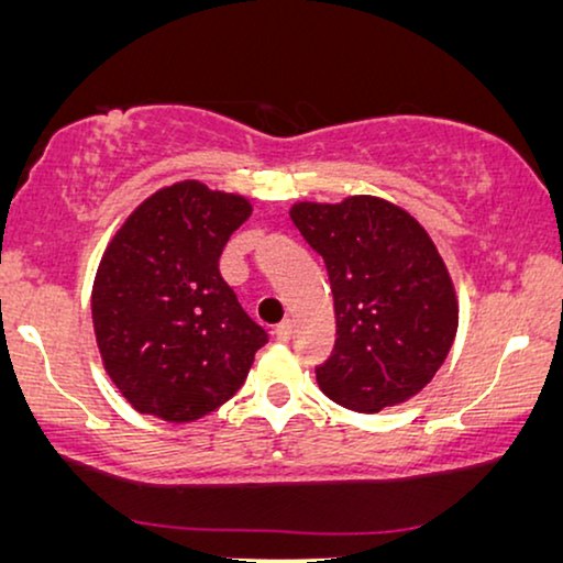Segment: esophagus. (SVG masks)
Segmentation results:
<instances>
[{
	"mask_svg": "<svg viewBox=\"0 0 563 563\" xmlns=\"http://www.w3.org/2000/svg\"><path fill=\"white\" fill-rule=\"evenodd\" d=\"M274 335H276V341H282V343H287L289 338H291V320H282L279 325L274 328Z\"/></svg>",
	"mask_w": 563,
	"mask_h": 563,
	"instance_id": "obj_1",
	"label": "esophagus"
}]
</instances>
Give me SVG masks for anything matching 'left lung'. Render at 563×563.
<instances>
[{
	"mask_svg": "<svg viewBox=\"0 0 563 563\" xmlns=\"http://www.w3.org/2000/svg\"><path fill=\"white\" fill-rule=\"evenodd\" d=\"M291 222L325 261L335 345L314 368L333 402L379 412L426 387L459 328L453 282L426 228L379 197L297 202Z\"/></svg>",
	"mask_w": 563,
	"mask_h": 563,
	"instance_id": "obj_1",
	"label": "left lung"
}]
</instances>
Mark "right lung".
<instances>
[{"mask_svg": "<svg viewBox=\"0 0 563 563\" xmlns=\"http://www.w3.org/2000/svg\"><path fill=\"white\" fill-rule=\"evenodd\" d=\"M251 202L187 179L158 189L107 245L91 289L104 372L137 412L191 422L243 387L268 341L220 276Z\"/></svg>", "mask_w": 563, "mask_h": 563, "instance_id": "add662e5", "label": "right lung"}]
</instances>
